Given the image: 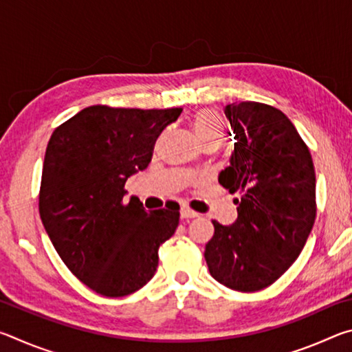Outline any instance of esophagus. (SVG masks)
Instances as JSON below:
<instances>
[{
  "label": "esophagus",
  "instance_id": "34e87169",
  "mask_svg": "<svg viewBox=\"0 0 352 352\" xmlns=\"http://www.w3.org/2000/svg\"><path fill=\"white\" fill-rule=\"evenodd\" d=\"M180 214H182V219H195V217H199V214L195 212V211H192V210H189V208H182Z\"/></svg>",
  "mask_w": 352,
  "mask_h": 352
}]
</instances>
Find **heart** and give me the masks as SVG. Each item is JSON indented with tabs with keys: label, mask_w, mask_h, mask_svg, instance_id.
Masks as SVG:
<instances>
[{
	"label": "heart",
	"mask_w": 352,
	"mask_h": 352,
	"mask_svg": "<svg viewBox=\"0 0 352 352\" xmlns=\"http://www.w3.org/2000/svg\"><path fill=\"white\" fill-rule=\"evenodd\" d=\"M192 127L201 144L210 141L220 142L226 133L223 119L214 110L199 111L192 119Z\"/></svg>",
	"instance_id": "heart-1"
}]
</instances>
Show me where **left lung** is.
Here are the masks:
<instances>
[{
  "label": "left lung",
  "mask_w": 352,
  "mask_h": 352,
  "mask_svg": "<svg viewBox=\"0 0 352 352\" xmlns=\"http://www.w3.org/2000/svg\"><path fill=\"white\" fill-rule=\"evenodd\" d=\"M234 151L219 183L236 199L231 225L212 220L205 259L211 276L226 287L256 292L294 264L315 222V169L311 152L290 119L259 102L225 109Z\"/></svg>",
  "instance_id": "obj_1"
}]
</instances>
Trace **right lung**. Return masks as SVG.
<instances>
[{
  "mask_svg": "<svg viewBox=\"0 0 352 352\" xmlns=\"http://www.w3.org/2000/svg\"><path fill=\"white\" fill-rule=\"evenodd\" d=\"M182 109L93 105L47 142L40 217L65 265L91 290L124 296L153 278L158 248L175 233L180 206L147 212L124 184L144 170L160 133Z\"/></svg>",
  "mask_w": 352,
  "mask_h": 352,
  "instance_id": "1",
  "label": "right lung"
}]
</instances>
